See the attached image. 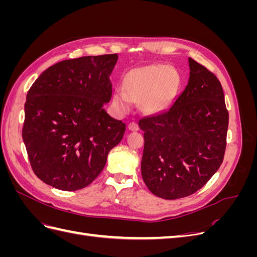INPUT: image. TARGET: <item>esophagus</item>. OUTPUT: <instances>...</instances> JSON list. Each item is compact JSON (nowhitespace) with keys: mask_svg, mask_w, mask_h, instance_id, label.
Wrapping results in <instances>:
<instances>
[{"mask_svg":"<svg viewBox=\"0 0 257 257\" xmlns=\"http://www.w3.org/2000/svg\"><path fill=\"white\" fill-rule=\"evenodd\" d=\"M127 127H128V130L132 131V132H136V131L139 130V126H138V124H137L136 122H130Z\"/></svg>","mask_w":257,"mask_h":257,"instance_id":"34e87169","label":"esophagus"}]
</instances>
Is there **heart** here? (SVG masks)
Returning <instances> with one entry per match:
<instances>
[{
	"instance_id": "obj_1",
	"label": "heart",
	"mask_w": 257,
	"mask_h": 257,
	"mask_svg": "<svg viewBox=\"0 0 257 257\" xmlns=\"http://www.w3.org/2000/svg\"><path fill=\"white\" fill-rule=\"evenodd\" d=\"M176 84L177 75L168 65L135 68L124 77L123 91L113 93L112 103L121 112H127L132 103L138 102L145 112H158L172 99Z\"/></svg>"
}]
</instances>
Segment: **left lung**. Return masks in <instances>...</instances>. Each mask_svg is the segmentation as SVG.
<instances>
[{
	"label": "left lung",
	"instance_id": "1",
	"mask_svg": "<svg viewBox=\"0 0 257 257\" xmlns=\"http://www.w3.org/2000/svg\"><path fill=\"white\" fill-rule=\"evenodd\" d=\"M188 85L165 111L138 122L144 131L142 176L158 197L190 196L220 168L228 111L215 75L189 59Z\"/></svg>",
	"mask_w": 257,
	"mask_h": 257
}]
</instances>
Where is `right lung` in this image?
<instances>
[{
    "instance_id": "add662e5",
    "label": "right lung",
    "mask_w": 257,
    "mask_h": 257,
    "mask_svg": "<svg viewBox=\"0 0 257 257\" xmlns=\"http://www.w3.org/2000/svg\"><path fill=\"white\" fill-rule=\"evenodd\" d=\"M118 54L61 61L30 88L22 139L31 167L46 184L62 191L88 186L104 169L125 124L106 112L110 74Z\"/></svg>"
}]
</instances>
